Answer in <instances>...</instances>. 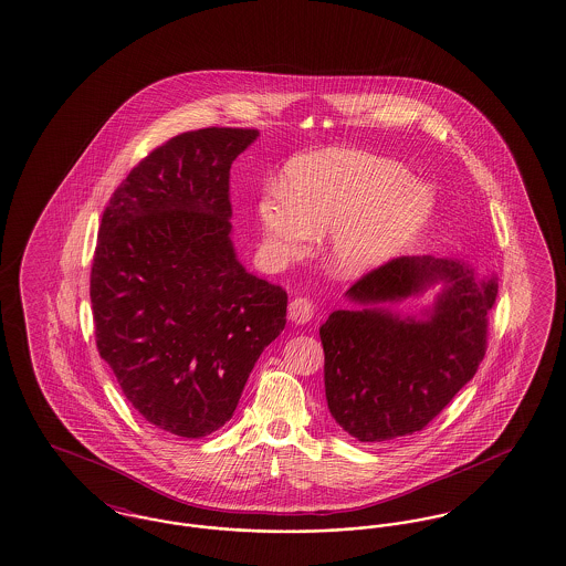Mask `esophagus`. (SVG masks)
I'll return each mask as SVG.
<instances>
[{
	"label": "esophagus",
	"instance_id": "esophagus-1",
	"mask_svg": "<svg viewBox=\"0 0 566 566\" xmlns=\"http://www.w3.org/2000/svg\"><path fill=\"white\" fill-rule=\"evenodd\" d=\"M314 316V302L310 297L291 300L290 318L293 323L304 324Z\"/></svg>",
	"mask_w": 566,
	"mask_h": 566
}]
</instances>
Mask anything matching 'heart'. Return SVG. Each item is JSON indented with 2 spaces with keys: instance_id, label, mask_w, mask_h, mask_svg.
Listing matches in <instances>:
<instances>
[{
  "instance_id": "1",
  "label": "heart",
  "mask_w": 566,
  "mask_h": 566,
  "mask_svg": "<svg viewBox=\"0 0 566 566\" xmlns=\"http://www.w3.org/2000/svg\"><path fill=\"white\" fill-rule=\"evenodd\" d=\"M287 195L260 200L264 242L281 260L295 259L331 231L326 266L339 276L374 269L423 223L430 190L401 165L361 150H326L291 169Z\"/></svg>"
}]
</instances>
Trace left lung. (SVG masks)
<instances>
[{"label": "left lung", "mask_w": 566, "mask_h": 566, "mask_svg": "<svg viewBox=\"0 0 566 566\" xmlns=\"http://www.w3.org/2000/svg\"><path fill=\"white\" fill-rule=\"evenodd\" d=\"M437 282L423 319L387 307ZM499 283L468 262L399 256L361 276L321 326L331 416L359 442L423 430L468 385L485 356L488 312Z\"/></svg>", "instance_id": "1"}]
</instances>
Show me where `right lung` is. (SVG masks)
<instances>
[{
	"mask_svg": "<svg viewBox=\"0 0 566 566\" xmlns=\"http://www.w3.org/2000/svg\"><path fill=\"white\" fill-rule=\"evenodd\" d=\"M259 129L202 128L157 146L98 227L91 304L98 356L132 407L169 434L231 420L287 293L245 273L231 243L229 169Z\"/></svg>",
	"mask_w": 566,
	"mask_h": 566,
	"instance_id": "obj_1",
	"label": "right lung"
}]
</instances>
